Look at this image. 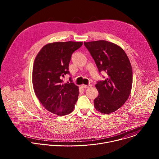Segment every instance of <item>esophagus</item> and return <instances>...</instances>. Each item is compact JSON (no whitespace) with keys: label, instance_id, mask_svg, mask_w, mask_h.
I'll list each match as a JSON object with an SVG mask.
<instances>
[{"label":"esophagus","instance_id":"esophagus-1","mask_svg":"<svg viewBox=\"0 0 159 159\" xmlns=\"http://www.w3.org/2000/svg\"><path fill=\"white\" fill-rule=\"evenodd\" d=\"M91 86H92V85H85V84H82V87H84V88H85V89L86 88H89V87H91Z\"/></svg>","mask_w":159,"mask_h":159}]
</instances>
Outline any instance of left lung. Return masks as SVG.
Masks as SVG:
<instances>
[{"label":"left lung","instance_id":"1","mask_svg":"<svg viewBox=\"0 0 159 159\" xmlns=\"http://www.w3.org/2000/svg\"><path fill=\"white\" fill-rule=\"evenodd\" d=\"M84 43L99 72L107 74L104 80L96 84L99 95L94 103L98 111L109 114L120 108L130 95L133 82L130 61L125 51L113 43L99 40Z\"/></svg>","mask_w":159,"mask_h":159}]
</instances>
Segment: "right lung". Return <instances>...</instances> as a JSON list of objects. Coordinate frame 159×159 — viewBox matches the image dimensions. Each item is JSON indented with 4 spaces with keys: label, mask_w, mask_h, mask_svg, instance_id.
<instances>
[{
    "label": "right lung",
    "mask_w": 159,
    "mask_h": 159,
    "mask_svg": "<svg viewBox=\"0 0 159 159\" xmlns=\"http://www.w3.org/2000/svg\"><path fill=\"white\" fill-rule=\"evenodd\" d=\"M82 42L48 43L36 55L33 68V85L35 94L48 111L58 116L70 114L75 107L79 87L72 80L63 84V77L70 74L69 65L72 53Z\"/></svg>",
    "instance_id": "add662e5"
}]
</instances>
